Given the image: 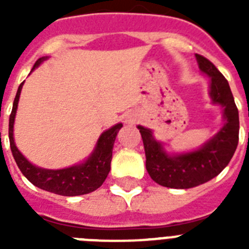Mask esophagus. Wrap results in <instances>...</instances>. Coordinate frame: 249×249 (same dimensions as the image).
Segmentation results:
<instances>
[{"instance_id": "34e87169", "label": "esophagus", "mask_w": 249, "mask_h": 249, "mask_svg": "<svg viewBox=\"0 0 249 249\" xmlns=\"http://www.w3.org/2000/svg\"><path fill=\"white\" fill-rule=\"evenodd\" d=\"M136 122H137V116L135 113L124 114V123H127V124H135Z\"/></svg>"}]
</instances>
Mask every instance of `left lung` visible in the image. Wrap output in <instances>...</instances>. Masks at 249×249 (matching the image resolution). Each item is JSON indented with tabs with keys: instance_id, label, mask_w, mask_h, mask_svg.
<instances>
[{
	"instance_id": "1",
	"label": "left lung",
	"mask_w": 249,
	"mask_h": 249,
	"mask_svg": "<svg viewBox=\"0 0 249 249\" xmlns=\"http://www.w3.org/2000/svg\"><path fill=\"white\" fill-rule=\"evenodd\" d=\"M201 72L210 78V98L223 108V124L199 148L181 153H168L152 129L137 126L143 140L146 168L156 183L168 188L187 190L211 181L230 163L236 152L239 135L238 109L228 81L211 61L196 54Z\"/></svg>"
}]
</instances>
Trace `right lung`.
Listing matches in <instances>:
<instances>
[{
	"mask_svg": "<svg viewBox=\"0 0 249 249\" xmlns=\"http://www.w3.org/2000/svg\"><path fill=\"white\" fill-rule=\"evenodd\" d=\"M47 58L48 57H41L37 59L32 71H35ZM23 83L25 82H22L17 89L16 97L13 101L12 112L10 114V124H8L11 151L22 175L34 186L38 187L41 190L59 196H66V197L87 195L100 188L111 169L112 149H113L116 136L123 126L122 123H117L111 128L103 131L89 158H86L80 163L62 169H47L32 164L17 148L13 137V124H15L17 106H18L19 94Z\"/></svg>",
	"mask_w": 249,
	"mask_h": 249,
	"instance_id": "1",
	"label": "right lung"
}]
</instances>
